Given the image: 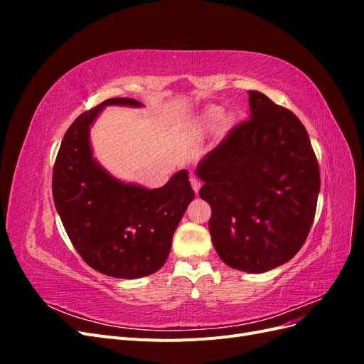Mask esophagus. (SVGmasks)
Masks as SVG:
<instances>
[{
	"label": "esophagus",
	"mask_w": 364,
	"mask_h": 364,
	"mask_svg": "<svg viewBox=\"0 0 364 364\" xmlns=\"http://www.w3.org/2000/svg\"><path fill=\"white\" fill-rule=\"evenodd\" d=\"M191 186H193V190L196 191V193H199V190H200V186H202V182H200V179L197 178V176H194V174H191Z\"/></svg>",
	"instance_id": "obj_1"
}]
</instances>
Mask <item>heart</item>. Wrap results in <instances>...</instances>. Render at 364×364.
I'll list each match as a JSON object with an SVG mask.
<instances>
[{
	"label": "heart",
	"mask_w": 364,
	"mask_h": 364,
	"mask_svg": "<svg viewBox=\"0 0 364 364\" xmlns=\"http://www.w3.org/2000/svg\"><path fill=\"white\" fill-rule=\"evenodd\" d=\"M220 117H222V111H220V109H217V107H211L206 114V119L209 121V123H215V121L220 119Z\"/></svg>",
	"instance_id": "heart-1"
}]
</instances>
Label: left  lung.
I'll return each instance as SVG.
<instances>
[{
    "label": "left lung",
    "mask_w": 364,
    "mask_h": 364,
    "mask_svg": "<svg viewBox=\"0 0 364 364\" xmlns=\"http://www.w3.org/2000/svg\"><path fill=\"white\" fill-rule=\"evenodd\" d=\"M250 118L200 162L199 196L209 234L229 267L262 273L291 259L316 215L321 171L306 129L291 111L249 91Z\"/></svg>",
    "instance_id": "1"
}]
</instances>
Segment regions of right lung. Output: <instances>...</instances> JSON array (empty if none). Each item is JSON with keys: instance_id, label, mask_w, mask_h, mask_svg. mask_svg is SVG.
Returning a JSON list of instances; mask_svg holds the SVG:
<instances>
[{"instance_id": "right-lung-1", "label": "right lung", "mask_w": 364, "mask_h": 364, "mask_svg": "<svg viewBox=\"0 0 364 364\" xmlns=\"http://www.w3.org/2000/svg\"><path fill=\"white\" fill-rule=\"evenodd\" d=\"M107 105L141 106L134 98H109L74 119L53 167V200L87 266L112 278L135 279L167 261L194 191L186 170L156 190L109 176L92 159L90 146V126Z\"/></svg>"}]
</instances>
